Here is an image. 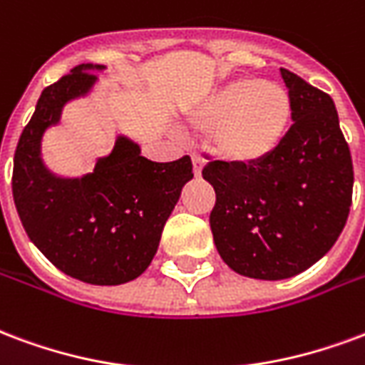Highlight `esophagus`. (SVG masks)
Returning <instances> with one entry per match:
<instances>
[{
    "label": "esophagus",
    "instance_id": "esophagus-1",
    "mask_svg": "<svg viewBox=\"0 0 365 365\" xmlns=\"http://www.w3.org/2000/svg\"><path fill=\"white\" fill-rule=\"evenodd\" d=\"M191 162H193V174L199 178V175H201V170H203V164H205L203 158L197 155V153H193V155H191Z\"/></svg>",
    "mask_w": 365,
    "mask_h": 365
}]
</instances>
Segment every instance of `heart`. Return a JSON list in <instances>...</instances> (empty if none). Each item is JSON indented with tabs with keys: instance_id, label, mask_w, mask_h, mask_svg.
<instances>
[{
	"instance_id": "obj_1",
	"label": "heart",
	"mask_w": 365,
	"mask_h": 365,
	"mask_svg": "<svg viewBox=\"0 0 365 365\" xmlns=\"http://www.w3.org/2000/svg\"><path fill=\"white\" fill-rule=\"evenodd\" d=\"M294 118L292 98L282 85L242 77L201 102L191 121L212 131V148L237 166L269 160L284 143Z\"/></svg>"
}]
</instances>
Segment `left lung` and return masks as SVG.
<instances>
[{
	"label": "left lung",
	"mask_w": 365,
	"mask_h": 365,
	"mask_svg": "<svg viewBox=\"0 0 365 365\" xmlns=\"http://www.w3.org/2000/svg\"><path fill=\"white\" fill-rule=\"evenodd\" d=\"M280 75L294 106L282 147L255 166L215 160L203 168L217 193L209 222L220 257L261 280L290 279L333 247L354 185L333 98L288 69Z\"/></svg>",
	"instance_id": "left-lung-1"
}]
</instances>
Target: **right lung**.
I'll use <instances>...</instances> for the list:
<instances>
[{
	"label": "right lung",
	"instance_id": "1",
	"mask_svg": "<svg viewBox=\"0 0 365 365\" xmlns=\"http://www.w3.org/2000/svg\"><path fill=\"white\" fill-rule=\"evenodd\" d=\"M93 69L73 67L46 86L21 133L13 160V199L31 242L59 271L88 284L115 286L145 272L182 187L193 178L190 156L153 162L128 137L96 162L93 174L58 178L40 160V141L61 108L96 83Z\"/></svg>",
	"mask_w": 365,
	"mask_h": 365
}]
</instances>
